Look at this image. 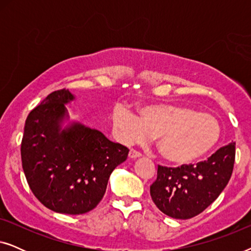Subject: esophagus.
I'll return each instance as SVG.
<instances>
[{
	"label": "esophagus",
	"instance_id": "1",
	"mask_svg": "<svg viewBox=\"0 0 251 251\" xmlns=\"http://www.w3.org/2000/svg\"><path fill=\"white\" fill-rule=\"evenodd\" d=\"M139 156H142V153L138 152V151H136L133 149L129 151V157H130V159H137V157H139Z\"/></svg>",
	"mask_w": 251,
	"mask_h": 251
}]
</instances>
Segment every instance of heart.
<instances>
[{
	"label": "heart",
	"mask_w": 251,
	"mask_h": 251,
	"mask_svg": "<svg viewBox=\"0 0 251 251\" xmlns=\"http://www.w3.org/2000/svg\"><path fill=\"white\" fill-rule=\"evenodd\" d=\"M113 122L125 140L156 138V147L164 159L185 164L204 156L221 138L218 120L188 106L147 105L139 116L122 106L115 107Z\"/></svg>",
	"instance_id": "b5f03b06"
}]
</instances>
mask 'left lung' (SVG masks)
Masks as SVG:
<instances>
[{"label":"left lung","mask_w":251,"mask_h":251,"mask_svg":"<svg viewBox=\"0 0 251 251\" xmlns=\"http://www.w3.org/2000/svg\"><path fill=\"white\" fill-rule=\"evenodd\" d=\"M235 160V144H228L208 160L181 167H157L151 197L163 214L190 219L207 209L227 185Z\"/></svg>","instance_id":"left-lung-1"}]
</instances>
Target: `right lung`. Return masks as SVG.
<instances>
[{"instance_id": "right-lung-1", "label": "right lung", "mask_w": 251, "mask_h": 251, "mask_svg": "<svg viewBox=\"0 0 251 251\" xmlns=\"http://www.w3.org/2000/svg\"><path fill=\"white\" fill-rule=\"evenodd\" d=\"M66 89L51 92L27 116L20 146L23 169L35 198L50 210L81 215L104 197L112 171L129 150L96 129L74 123L60 131Z\"/></svg>"}]
</instances>
